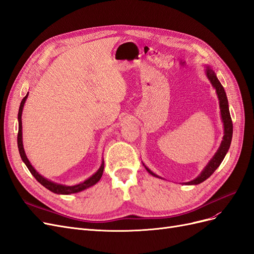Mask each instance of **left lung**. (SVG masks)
<instances>
[{
  "label": "left lung",
  "instance_id": "obj_1",
  "mask_svg": "<svg viewBox=\"0 0 254 254\" xmlns=\"http://www.w3.org/2000/svg\"><path fill=\"white\" fill-rule=\"evenodd\" d=\"M205 73L207 78L211 81L212 86L216 90V93L219 99V107H220V115H221V120L224 122V137H222L221 144L219 146L218 150L215 153L214 157L210 160V162L207 163V165L203 168V171L201 172V174L199 175L197 178H195L194 180H191L190 182H187L186 184H189V186H191V184H199L203 182L204 180H206L209 177L217 170V167L220 165V163L222 162V160L226 157L227 152L230 148V145H231V141H232V134H233V124H232V120H231V115H230V111H229V105H228V98L226 95V92L224 87L221 86V83L219 82L218 78L216 77V74L212 70L210 66H206L205 68ZM144 165V164H143ZM145 166V165H144ZM147 172L157 177V178H160L159 176H157L156 174H153L148 167L145 166Z\"/></svg>",
  "mask_w": 254,
  "mask_h": 254
}]
</instances>
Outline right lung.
<instances>
[{"mask_svg": "<svg viewBox=\"0 0 254 254\" xmlns=\"http://www.w3.org/2000/svg\"><path fill=\"white\" fill-rule=\"evenodd\" d=\"M28 96V93L25 95V97L22 99L21 105H20V108H19V113H18V121H19V131H18V148H19V152H20V156L23 162L25 163V165L27 166V168L29 170V172L32 173V175L35 177L36 180L41 183L44 188H47L48 190H50L51 191L55 194H61V195H70V194H74V193H78V191H81L83 190H86L92 186H94L95 183H97L99 181V179L102 178L103 176V172H104V160L102 162L101 167L98 168V171L94 174L92 175L90 178H88L87 180H84L83 182L79 183V184H76V186H72V187H68V186H64V184H58L53 182L51 180H48L47 178H44L42 177L39 173H38L35 168L30 164V162L28 161L26 155H25V151L24 148H23V141H22V111H23V107H24L25 101Z\"/></svg>", "mask_w": 254, "mask_h": 254, "instance_id": "add662e5", "label": "right lung"}]
</instances>
